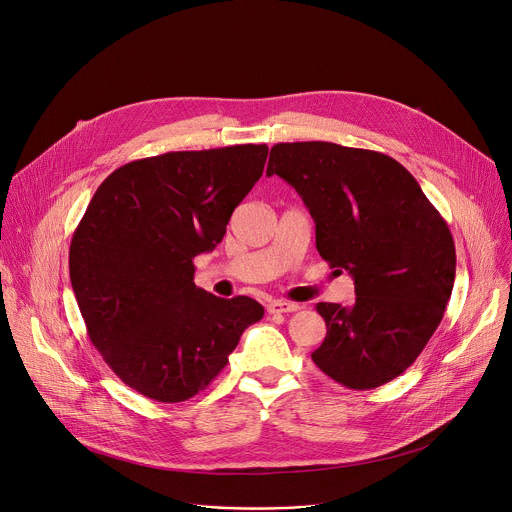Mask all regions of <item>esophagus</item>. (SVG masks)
Returning <instances> with one entry per match:
<instances>
[{
  "label": "esophagus",
  "mask_w": 512,
  "mask_h": 512,
  "mask_svg": "<svg viewBox=\"0 0 512 512\" xmlns=\"http://www.w3.org/2000/svg\"><path fill=\"white\" fill-rule=\"evenodd\" d=\"M300 304L294 302H283V300H273L267 304L269 314H289V312H298Z\"/></svg>",
  "instance_id": "1"
}]
</instances>
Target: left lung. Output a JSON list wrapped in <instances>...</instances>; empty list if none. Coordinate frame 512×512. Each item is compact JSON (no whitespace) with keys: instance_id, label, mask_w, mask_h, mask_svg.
Wrapping results in <instances>:
<instances>
[{"instance_id":"obj_1","label":"left lung","mask_w":512,"mask_h":512,"mask_svg":"<svg viewBox=\"0 0 512 512\" xmlns=\"http://www.w3.org/2000/svg\"><path fill=\"white\" fill-rule=\"evenodd\" d=\"M273 174L310 208L320 257L354 279L352 306H316L328 332L312 360L348 389L393 381L421 354L452 296L456 247L442 214L397 160L371 150L275 143Z\"/></svg>"}]
</instances>
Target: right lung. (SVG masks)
Instances as JSON below:
<instances>
[{"mask_svg":"<svg viewBox=\"0 0 512 512\" xmlns=\"http://www.w3.org/2000/svg\"><path fill=\"white\" fill-rule=\"evenodd\" d=\"M265 143L168 152L117 168L72 235L70 283L93 346L137 393L180 403L225 369L263 306L194 283L263 174Z\"/></svg>","mask_w":512,"mask_h":512,"instance_id":"obj_1","label":"right lung"}]
</instances>
